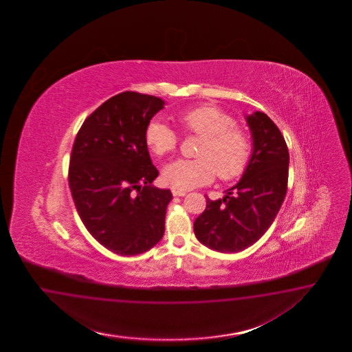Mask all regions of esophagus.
Here are the masks:
<instances>
[{"label": "esophagus", "instance_id": "esophagus-1", "mask_svg": "<svg viewBox=\"0 0 352 352\" xmlns=\"http://www.w3.org/2000/svg\"><path fill=\"white\" fill-rule=\"evenodd\" d=\"M171 193H173V196H177V197H183V196L187 195V192L181 191V190H177V188H171Z\"/></svg>", "mask_w": 352, "mask_h": 352}]
</instances>
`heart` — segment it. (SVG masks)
<instances>
[{"instance_id":"b5f03b06","label":"heart","mask_w":352,"mask_h":352,"mask_svg":"<svg viewBox=\"0 0 352 352\" xmlns=\"http://www.w3.org/2000/svg\"><path fill=\"white\" fill-rule=\"evenodd\" d=\"M179 122L184 130L203 140L196 151L197 159L173 161L162 171L164 179L173 188L187 191L213 181L215 173L224 181L241 175L252 155V143L245 133L234 128V121L222 109L200 106L182 113ZM148 148L156 156L173 152L178 137L160 120H152L144 131Z\"/></svg>"}]
</instances>
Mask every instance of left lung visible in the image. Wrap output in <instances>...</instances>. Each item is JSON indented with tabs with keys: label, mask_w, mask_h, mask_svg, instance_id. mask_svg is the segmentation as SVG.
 I'll list each match as a JSON object with an SVG mask.
<instances>
[{
	"label": "left lung",
	"mask_w": 352,
	"mask_h": 352,
	"mask_svg": "<svg viewBox=\"0 0 352 352\" xmlns=\"http://www.w3.org/2000/svg\"><path fill=\"white\" fill-rule=\"evenodd\" d=\"M252 155L240 181L222 199H206L193 231L197 240L221 253H237L256 243L275 221L288 186L285 139L266 113L245 115Z\"/></svg>",
	"instance_id": "left-lung-1"
}]
</instances>
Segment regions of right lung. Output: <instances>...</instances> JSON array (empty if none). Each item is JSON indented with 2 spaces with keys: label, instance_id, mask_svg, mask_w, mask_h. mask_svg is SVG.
<instances>
[{
  "label": "right lung",
  "instance_id": "1",
  "mask_svg": "<svg viewBox=\"0 0 352 352\" xmlns=\"http://www.w3.org/2000/svg\"><path fill=\"white\" fill-rule=\"evenodd\" d=\"M165 100L125 91L86 118L69 162V188L87 231L108 250L137 256L165 231L170 190L153 187L159 175L144 131Z\"/></svg>",
  "mask_w": 352,
  "mask_h": 352
}]
</instances>
